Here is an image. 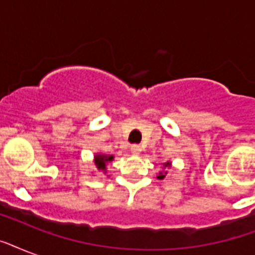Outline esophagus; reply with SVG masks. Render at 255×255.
Instances as JSON below:
<instances>
[{"label": "esophagus", "instance_id": "1", "mask_svg": "<svg viewBox=\"0 0 255 255\" xmlns=\"http://www.w3.org/2000/svg\"><path fill=\"white\" fill-rule=\"evenodd\" d=\"M131 152L133 155H140V152H141V147H140L139 144H133L131 147Z\"/></svg>", "mask_w": 255, "mask_h": 255}]
</instances>
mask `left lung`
<instances>
[{
	"mask_svg": "<svg viewBox=\"0 0 255 255\" xmlns=\"http://www.w3.org/2000/svg\"><path fill=\"white\" fill-rule=\"evenodd\" d=\"M169 167H170V163H169V161H168V163L164 164V168H169ZM165 174H167V172H160L159 176H157V178H159V180H163V178L165 177Z\"/></svg>",
	"mask_w": 255,
	"mask_h": 255,
	"instance_id": "1",
	"label": "left lung"
}]
</instances>
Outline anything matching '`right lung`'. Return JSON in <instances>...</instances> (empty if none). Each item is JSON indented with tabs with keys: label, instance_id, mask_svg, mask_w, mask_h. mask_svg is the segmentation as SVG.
Returning <instances> with one entry per match:
<instances>
[{
	"label": "right lung",
	"instance_id": "1",
	"mask_svg": "<svg viewBox=\"0 0 255 255\" xmlns=\"http://www.w3.org/2000/svg\"><path fill=\"white\" fill-rule=\"evenodd\" d=\"M114 160V156L103 155V153H99V155H95V159H94V163H95L98 170H102V172H106V165H107L108 161H112Z\"/></svg>",
	"mask_w": 255,
	"mask_h": 255
}]
</instances>
